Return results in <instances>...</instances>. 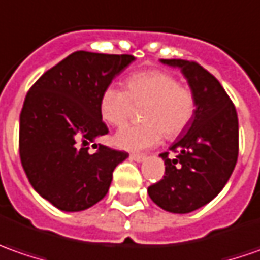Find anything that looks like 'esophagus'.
<instances>
[{"label": "esophagus", "mask_w": 260, "mask_h": 260, "mask_svg": "<svg viewBox=\"0 0 260 260\" xmlns=\"http://www.w3.org/2000/svg\"><path fill=\"white\" fill-rule=\"evenodd\" d=\"M129 158L131 159H134V161H138V162H141V161H144V159H145V155H144V154H131Z\"/></svg>", "instance_id": "34e87169"}]
</instances>
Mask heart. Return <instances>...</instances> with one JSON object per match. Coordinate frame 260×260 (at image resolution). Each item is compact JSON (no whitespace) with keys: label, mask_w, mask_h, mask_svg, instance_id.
Returning <instances> with one entry per match:
<instances>
[{"label":"heart","mask_w":260,"mask_h":260,"mask_svg":"<svg viewBox=\"0 0 260 260\" xmlns=\"http://www.w3.org/2000/svg\"><path fill=\"white\" fill-rule=\"evenodd\" d=\"M144 123L129 125L116 132L113 142L118 148L141 151L155 147L166 134L167 138L178 137L191 122L196 112V94L191 87L181 85L166 70H144L126 80V89L109 85L101 96L102 118L113 126L129 121L135 105H145Z\"/></svg>","instance_id":"heart-1"}]
</instances>
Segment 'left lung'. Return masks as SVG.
Wrapping results in <instances>:
<instances>
[{
  "label": "left lung",
  "mask_w": 260,
  "mask_h": 260,
  "mask_svg": "<svg viewBox=\"0 0 260 260\" xmlns=\"http://www.w3.org/2000/svg\"><path fill=\"white\" fill-rule=\"evenodd\" d=\"M161 61L183 70L196 94V112L184 135L161 154L166 173L148 194L161 209L184 214L210 203L229 181L239 155V121L223 86L197 61Z\"/></svg>",
  "instance_id": "left-lung-1"
}]
</instances>
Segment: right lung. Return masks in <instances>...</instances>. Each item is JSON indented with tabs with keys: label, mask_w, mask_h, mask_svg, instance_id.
Here are the masks:
<instances>
[{
	"label": "right lung",
	"mask_w": 260,
	"mask_h": 260,
	"mask_svg": "<svg viewBox=\"0 0 260 260\" xmlns=\"http://www.w3.org/2000/svg\"><path fill=\"white\" fill-rule=\"evenodd\" d=\"M134 58L75 51L27 92L20 113V159L32 188L60 210H86L101 202L115 167L128 157L93 141L109 132L101 113L103 89Z\"/></svg>",
	"instance_id": "obj_1"
}]
</instances>
